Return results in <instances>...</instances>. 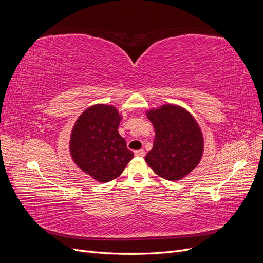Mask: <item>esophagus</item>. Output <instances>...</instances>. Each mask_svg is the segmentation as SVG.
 I'll use <instances>...</instances> for the list:
<instances>
[{"mask_svg": "<svg viewBox=\"0 0 263 263\" xmlns=\"http://www.w3.org/2000/svg\"><path fill=\"white\" fill-rule=\"evenodd\" d=\"M135 156H136V157H144L145 156V150L140 149V150L135 151Z\"/></svg>", "mask_w": 263, "mask_h": 263, "instance_id": "1", "label": "esophagus"}]
</instances>
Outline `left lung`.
Listing matches in <instances>:
<instances>
[{
  "label": "left lung",
  "instance_id": "left-lung-1",
  "mask_svg": "<svg viewBox=\"0 0 263 263\" xmlns=\"http://www.w3.org/2000/svg\"><path fill=\"white\" fill-rule=\"evenodd\" d=\"M155 128L154 147L145 161L169 181H179L195 169L204 151L203 134L195 118L185 108L163 104L146 113Z\"/></svg>",
  "mask_w": 263,
  "mask_h": 263
}]
</instances>
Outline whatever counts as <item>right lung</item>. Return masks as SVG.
<instances>
[{
  "label": "right lung",
  "mask_w": 263,
  "mask_h": 263,
  "mask_svg": "<svg viewBox=\"0 0 263 263\" xmlns=\"http://www.w3.org/2000/svg\"><path fill=\"white\" fill-rule=\"evenodd\" d=\"M122 115L113 105L95 104L78 117L71 132L70 155L83 172L98 182L121 176L134 158L118 133Z\"/></svg>",
  "instance_id": "right-lung-1"
}]
</instances>
